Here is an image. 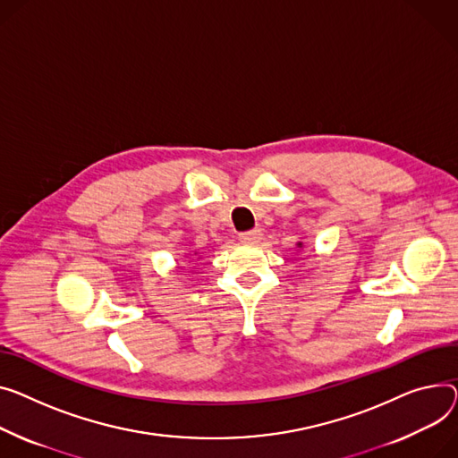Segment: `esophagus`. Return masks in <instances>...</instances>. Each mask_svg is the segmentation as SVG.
<instances>
[{
	"label": "esophagus",
	"instance_id": "1",
	"mask_svg": "<svg viewBox=\"0 0 458 458\" xmlns=\"http://www.w3.org/2000/svg\"><path fill=\"white\" fill-rule=\"evenodd\" d=\"M261 230L259 228H254V230H249V232H241L239 233V239L242 242H258L261 239Z\"/></svg>",
	"mask_w": 458,
	"mask_h": 458
}]
</instances>
